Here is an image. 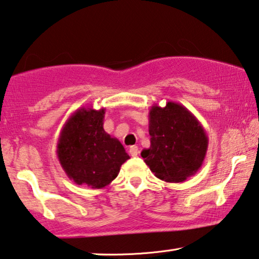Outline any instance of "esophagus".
Segmentation results:
<instances>
[{
  "label": "esophagus",
  "instance_id": "obj_1",
  "mask_svg": "<svg viewBox=\"0 0 259 259\" xmlns=\"http://www.w3.org/2000/svg\"><path fill=\"white\" fill-rule=\"evenodd\" d=\"M129 153L132 156H137L139 155V147L137 146H132L129 148Z\"/></svg>",
  "mask_w": 259,
  "mask_h": 259
}]
</instances>
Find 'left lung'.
<instances>
[{"mask_svg": "<svg viewBox=\"0 0 259 259\" xmlns=\"http://www.w3.org/2000/svg\"><path fill=\"white\" fill-rule=\"evenodd\" d=\"M150 147L141 156L155 177L165 182H182L201 168L208 137L198 118L186 108L167 102L149 110Z\"/></svg>", "mask_w": 259, "mask_h": 259, "instance_id": "obj_1", "label": "left lung"}]
</instances>
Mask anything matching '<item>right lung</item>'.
I'll use <instances>...</instances> for the list:
<instances>
[{
    "label": "right lung",
    "mask_w": 259,
    "mask_h": 259,
    "mask_svg": "<svg viewBox=\"0 0 259 259\" xmlns=\"http://www.w3.org/2000/svg\"><path fill=\"white\" fill-rule=\"evenodd\" d=\"M104 115V108H79L64 124L58 140L57 156L65 173L74 184L91 189L111 184L130 158L122 143L105 133Z\"/></svg>",
    "instance_id": "add662e5"
}]
</instances>
